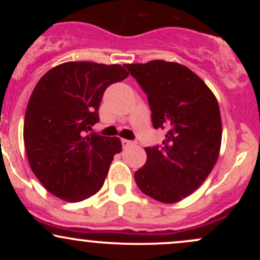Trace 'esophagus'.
<instances>
[{
	"label": "esophagus",
	"mask_w": 260,
	"mask_h": 260,
	"mask_svg": "<svg viewBox=\"0 0 260 260\" xmlns=\"http://www.w3.org/2000/svg\"><path fill=\"white\" fill-rule=\"evenodd\" d=\"M131 145H133L132 140L122 139V147H123V148H128V147H131Z\"/></svg>",
	"instance_id": "esophagus-1"
}]
</instances>
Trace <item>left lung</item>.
<instances>
[{"label": "left lung", "instance_id": "1", "mask_svg": "<svg viewBox=\"0 0 260 260\" xmlns=\"http://www.w3.org/2000/svg\"><path fill=\"white\" fill-rule=\"evenodd\" d=\"M148 95L155 128H166L161 147L145 148L134 174L139 189L172 204L196 192L215 166L222 123L214 92L186 66L154 59L124 64Z\"/></svg>", "mask_w": 260, "mask_h": 260}]
</instances>
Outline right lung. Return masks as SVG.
Returning a JSON list of instances; mask_svg holds the SVG:
<instances>
[{"label":"right lung","mask_w":260,"mask_h":260,"mask_svg":"<svg viewBox=\"0 0 260 260\" xmlns=\"http://www.w3.org/2000/svg\"><path fill=\"white\" fill-rule=\"evenodd\" d=\"M127 77L121 64L64 62L35 85L23 138L32 172L51 194L76 203L101 189L122 143L88 131L99 121L105 89Z\"/></svg>","instance_id":"obj_1"}]
</instances>
